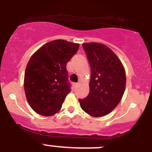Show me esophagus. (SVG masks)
<instances>
[{"label":"esophagus","mask_w":152,"mask_h":152,"mask_svg":"<svg viewBox=\"0 0 152 152\" xmlns=\"http://www.w3.org/2000/svg\"><path fill=\"white\" fill-rule=\"evenodd\" d=\"M78 84H77V83H75V84H73L74 88H77V86H78Z\"/></svg>","instance_id":"esophagus-1"}]
</instances>
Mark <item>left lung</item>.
Instances as JSON below:
<instances>
[{
	"label": "left lung",
	"mask_w": 152,
	"mask_h": 152,
	"mask_svg": "<svg viewBox=\"0 0 152 152\" xmlns=\"http://www.w3.org/2000/svg\"><path fill=\"white\" fill-rule=\"evenodd\" d=\"M91 69L89 94L79 99L81 109L100 117L112 112L126 88V72L121 61L108 46L97 42L82 44Z\"/></svg>",
	"instance_id": "8db88e82"
}]
</instances>
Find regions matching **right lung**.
Segmentation results:
<instances>
[{
  "mask_svg": "<svg viewBox=\"0 0 152 152\" xmlns=\"http://www.w3.org/2000/svg\"><path fill=\"white\" fill-rule=\"evenodd\" d=\"M79 44L63 39L47 42L31 56L24 75V90L31 108L44 116L61 110L71 91L66 64Z\"/></svg>",
  "mask_w": 152,
  "mask_h": 152,
  "instance_id": "right-lung-1",
  "label": "right lung"
}]
</instances>
